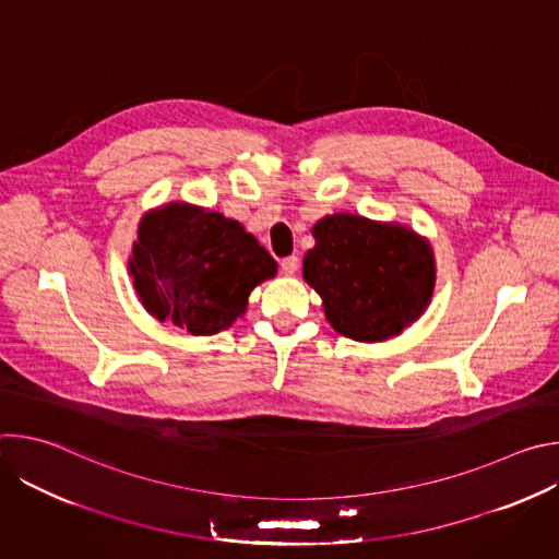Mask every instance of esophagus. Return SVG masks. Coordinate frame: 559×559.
Segmentation results:
<instances>
[{
  "label": "esophagus",
  "instance_id": "obj_1",
  "mask_svg": "<svg viewBox=\"0 0 559 559\" xmlns=\"http://www.w3.org/2000/svg\"><path fill=\"white\" fill-rule=\"evenodd\" d=\"M281 270H283V274H287V276L296 274V270H298V257H287V259H283V261H281Z\"/></svg>",
  "mask_w": 559,
  "mask_h": 559
}]
</instances>
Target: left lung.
<instances>
[{
	"label": "left lung",
	"mask_w": 559,
	"mask_h": 559,
	"mask_svg": "<svg viewBox=\"0 0 559 559\" xmlns=\"http://www.w3.org/2000/svg\"><path fill=\"white\" fill-rule=\"evenodd\" d=\"M302 278L323 298L330 325L360 343L397 336L423 316L436 287L427 238L397 223L332 214L311 227Z\"/></svg>",
	"instance_id": "left-lung-1"
}]
</instances>
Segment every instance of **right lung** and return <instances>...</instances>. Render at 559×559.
I'll return each instance as SVG.
<instances>
[{"instance_id":"1","label":"right lung","mask_w":559,"mask_h":559,"mask_svg":"<svg viewBox=\"0 0 559 559\" xmlns=\"http://www.w3.org/2000/svg\"><path fill=\"white\" fill-rule=\"evenodd\" d=\"M276 267L241 223L181 201L141 218L128 263L147 313L192 336L227 330Z\"/></svg>"}]
</instances>
